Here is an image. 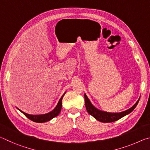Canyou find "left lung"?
Instances as JSON below:
<instances>
[{"label":"left lung","mask_w":150,"mask_h":150,"mask_svg":"<svg viewBox=\"0 0 150 150\" xmlns=\"http://www.w3.org/2000/svg\"><path fill=\"white\" fill-rule=\"evenodd\" d=\"M139 98H140V97H139V99L137 100V102L134 104L131 108L128 109V110L121 112H108L103 111L99 110V109L96 108L95 106L91 103L90 100L88 99V98L87 97V96L86 95V94H85V107L86 109H87L88 113L91 116H93L96 120L101 122L105 123L112 122L116 121L132 112L134 110V108L136 107V106L138 105L139 100Z\"/></svg>","instance_id":"obj_1"}]
</instances>
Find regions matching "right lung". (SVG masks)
I'll list each match as a JSON object with an SVG mask.
<instances>
[{"mask_svg": "<svg viewBox=\"0 0 150 150\" xmlns=\"http://www.w3.org/2000/svg\"><path fill=\"white\" fill-rule=\"evenodd\" d=\"M65 93L63 94L62 97H61L59 102L57 103V105H56V106H55L54 110H52V111L48 113L43 114V115H29V114H27L26 112H24L22 111L21 110H20L19 108H17L22 113H23L28 118H29L30 120H32L33 122H38V123L45 122L51 120L52 118H55V116H57L60 113L61 110H62V99H63V96L65 95Z\"/></svg>", "mask_w": 150, "mask_h": 150, "instance_id": "1", "label": "right lung"}]
</instances>
